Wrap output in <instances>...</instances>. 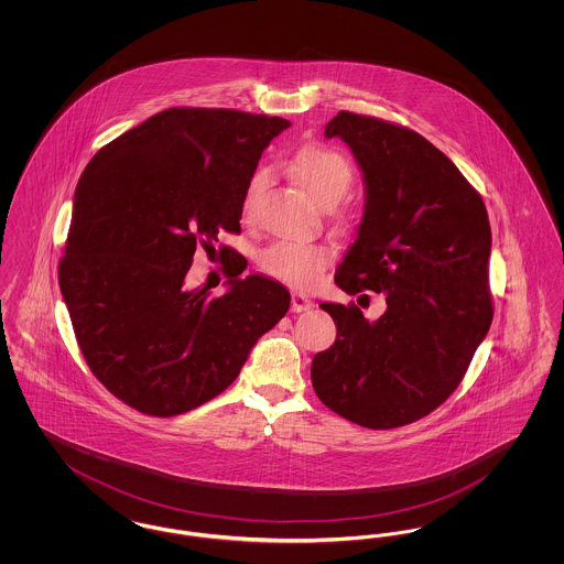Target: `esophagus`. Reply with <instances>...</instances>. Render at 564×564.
I'll list each match as a JSON object with an SVG mask.
<instances>
[{"instance_id":"esophagus-1","label":"esophagus","mask_w":564,"mask_h":564,"mask_svg":"<svg viewBox=\"0 0 564 564\" xmlns=\"http://www.w3.org/2000/svg\"><path fill=\"white\" fill-rule=\"evenodd\" d=\"M311 306H313V300L308 295L292 294V311L294 313H302V311H306Z\"/></svg>"}]
</instances>
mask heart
<instances>
[{
    "label": "heart",
    "instance_id": "obj_1",
    "mask_svg": "<svg viewBox=\"0 0 564 564\" xmlns=\"http://www.w3.org/2000/svg\"><path fill=\"white\" fill-rule=\"evenodd\" d=\"M294 169L300 184L311 192L315 200L338 203L352 184V171L349 162L332 148L308 145L302 148L294 159ZM267 180L264 171H256L245 189V212H251L253 200ZM332 251L319 242L300 241V239H279L270 242L260 253L262 270L281 281L294 285H311L317 281L323 267L329 262Z\"/></svg>",
    "mask_w": 564,
    "mask_h": 564
}]
</instances>
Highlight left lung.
Returning a JSON list of instances; mask_svg holds the SVG:
<instances>
[{
	"label": "left lung",
	"instance_id": "1",
	"mask_svg": "<svg viewBox=\"0 0 564 564\" xmlns=\"http://www.w3.org/2000/svg\"><path fill=\"white\" fill-rule=\"evenodd\" d=\"M340 137L366 184V209L336 285L384 294L368 322L355 304L323 302L336 343L311 380L329 410L370 430L414 423L446 402L492 323L490 224L482 196L444 152L405 127L338 111Z\"/></svg>",
	"mask_w": 564,
	"mask_h": 564
}]
</instances>
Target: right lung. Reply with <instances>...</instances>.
Listing matches in <instances>:
<instances>
[{
  "mask_svg": "<svg viewBox=\"0 0 564 564\" xmlns=\"http://www.w3.org/2000/svg\"><path fill=\"white\" fill-rule=\"evenodd\" d=\"M288 127L237 109H164L86 164L58 285L88 368L134 410L175 416L214 400L285 317L290 292L241 279L247 264L226 272L224 295L188 292L184 279L198 245L241 232L247 184Z\"/></svg>",
  "mask_w": 564,
  "mask_h": 564,
  "instance_id": "1",
  "label": "right lung"
}]
</instances>
